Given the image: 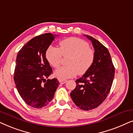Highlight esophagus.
Segmentation results:
<instances>
[{
	"label": "esophagus",
	"instance_id": "34e87169",
	"mask_svg": "<svg viewBox=\"0 0 133 133\" xmlns=\"http://www.w3.org/2000/svg\"><path fill=\"white\" fill-rule=\"evenodd\" d=\"M59 82L60 83H61V84H63V83H66L67 81L66 80H62V79H59Z\"/></svg>",
	"mask_w": 133,
	"mask_h": 133
}]
</instances>
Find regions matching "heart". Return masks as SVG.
<instances>
[{
  "instance_id": "b5f03b06",
  "label": "heart",
  "mask_w": 133,
  "mask_h": 133,
  "mask_svg": "<svg viewBox=\"0 0 133 133\" xmlns=\"http://www.w3.org/2000/svg\"><path fill=\"white\" fill-rule=\"evenodd\" d=\"M62 55L69 56L67 66L62 67L54 72L60 79H68L76 76L83 75L88 72L93 65L95 54L87 42L77 37H70L60 42L59 48L50 46L45 53L48 63L57 68L61 66Z\"/></svg>"
}]
</instances>
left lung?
<instances>
[{
  "label": "left lung",
  "mask_w": 133,
  "mask_h": 133,
  "mask_svg": "<svg viewBox=\"0 0 133 133\" xmlns=\"http://www.w3.org/2000/svg\"><path fill=\"white\" fill-rule=\"evenodd\" d=\"M94 48L95 59L88 72L76 81V87L70 93L72 101L83 110H91L106 99L111 88L115 68L108 49L88 35Z\"/></svg>",
  "instance_id": "left-lung-1"
}]
</instances>
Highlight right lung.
<instances>
[{"mask_svg":"<svg viewBox=\"0 0 133 133\" xmlns=\"http://www.w3.org/2000/svg\"><path fill=\"white\" fill-rule=\"evenodd\" d=\"M45 33L28 41L18 52L14 80L20 96L27 105L36 108L46 106L60 85L57 79L46 80L52 68L45 56L56 36Z\"/></svg>","mask_w":133,"mask_h":133,"instance_id":"add662e5","label":"right lung"}]
</instances>
